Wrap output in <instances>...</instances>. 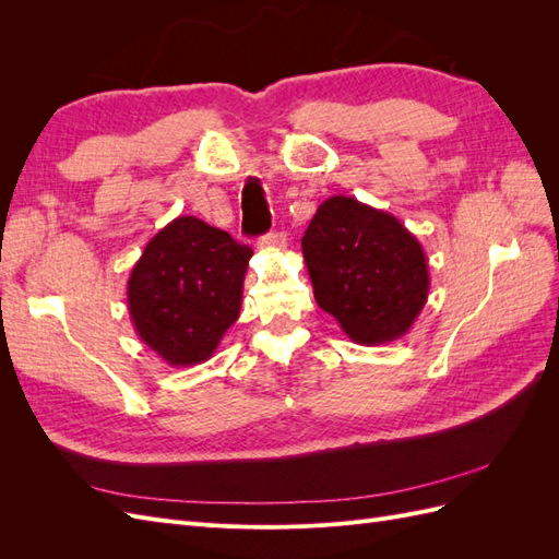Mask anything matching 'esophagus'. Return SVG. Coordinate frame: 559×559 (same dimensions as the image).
I'll list each match as a JSON object with an SVG mask.
<instances>
[{"label":"esophagus","mask_w":559,"mask_h":559,"mask_svg":"<svg viewBox=\"0 0 559 559\" xmlns=\"http://www.w3.org/2000/svg\"><path fill=\"white\" fill-rule=\"evenodd\" d=\"M257 247L261 249V251H282L284 247H286V238L282 233H267V235H263V238H259V242H257Z\"/></svg>","instance_id":"esophagus-1"}]
</instances>
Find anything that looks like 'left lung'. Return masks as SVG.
Masks as SVG:
<instances>
[{
  "label": "left lung",
  "instance_id": "left-lung-1",
  "mask_svg": "<svg viewBox=\"0 0 559 559\" xmlns=\"http://www.w3.org/2000/svg\"><path fill=\"white\" fill-rule=\"evenodd\" d=\"M302 259L317 306L357 345H384L408 333L429 296L419 240L394 214L357 198L331 195L302 235Z\"/></svg>",
  "mask_w": 559,
  "mask_h": 559
}]
</instances>
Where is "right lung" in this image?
<instances>
[{
  "label": "right lung",
  "instance_id": "right-lung-1",
  "mask_svg": "<svg viewBox=\"0 0 559 559\" xmlns=\"http://www.w3.org/2000/svg\"><path fill=\"white\" fill-rule=\"evenodd\" d=\"M253 251L195 216H177L144 247L128 277L140 341L167 366L207 361L238 321Z\"/></svg>",
  "mask_w": 559,
  "mask_h": 559
}]
</instances>
